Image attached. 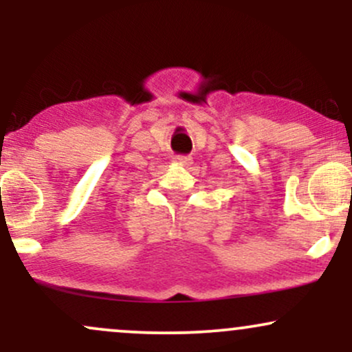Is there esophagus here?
<instances>
[{
  "mask_svg": "<svg viewBox=\"0 0 352 352\" xmlns=\"http://www.w3.org/2000/svg\"><path fill=\"white\" fill-rule=\"evenodd\" d=\"M173 162L179 164V165H190L192 164V159L187 155H177V157H173Z\"/></svg>",
  "mask_w": 352,
  "mask_h": 352,
  "instance_id": "34e87169",
  "label": "esophagus"
}]
</instances>
